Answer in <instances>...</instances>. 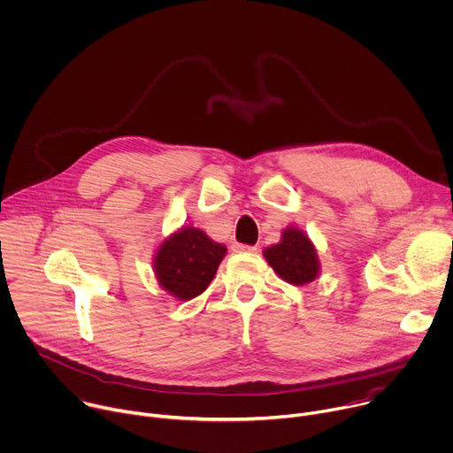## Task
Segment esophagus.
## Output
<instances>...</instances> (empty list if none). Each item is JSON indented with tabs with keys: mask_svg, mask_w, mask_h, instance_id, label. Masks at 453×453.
<instances>
[{
	"mask_svg": "<svg viewBox=\"0 0 453 453\" xmlns=\"http://www.w3.org/2000/svg\"><path fill=\"white\" fill-rule=\"evenodd\" d=\"M232 250L235 253H242V251H257V246H250V244H241V242H234Z\"/></svg>",
	"mask_w": 453,
	"mask_h": 453,
	"instance_id": "34e87169",
	"label": "esophagus"
}]
</instances>
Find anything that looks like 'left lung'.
Here are the masks:
<instances>
[{
    "mask_svg": "<svg viewBox=\"0 0 453 453\" xmlns=\"http://www.w3.org/2000/svg\"><path fill=\"white\" fill-rule=\"evenodd\" d=\"M264 257L277 275L293 286H305L318 277L319 262L316 250L309 237L296 228L284 230L282 241L267 248Z\"/></svg>",
    "mask_w": 453,
    "mask_h": 453,
    "instance_id": "obj_1",
    "label": "left lung"
}]
</instances>
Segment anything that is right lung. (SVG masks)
<instances>
[{
    "label": "right lung",
    "instance_id": "obj_1",
    "mask_svg": "<svg viewBox=\"0 0 453 453\" xmlns=\"http://www.w3.org/2000/svg\"><path fill=\"white\" fill-rule=\"evenodd\" d=\"M226 248L186 226L162 242L155 257L158 284L180 300H193L212 282Z\"/></svg>",
    "mask_w": 453,
    "mask_h": 453
}]
</instances>
